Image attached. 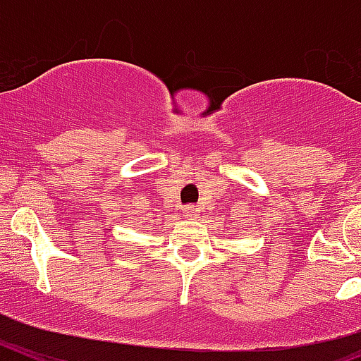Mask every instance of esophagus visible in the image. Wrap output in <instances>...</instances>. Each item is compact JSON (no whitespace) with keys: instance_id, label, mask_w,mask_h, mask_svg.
<instances>
[{"instance_id":"esophagus-1","label":"esophagus","mask_w":361,"mask_h":361,"mask_svg":"<svg viewBox=\"0 0 361 361\" xmlns=\"http://www.w3.org/2000/svg\"><path fill=\"white\" fill-rule=\"evenodd\" d=\"M183 212H185V216H187V217H196L197 216V207H196V204H187V207L183 209Z\"/></svg>"}]
</instances>
